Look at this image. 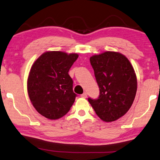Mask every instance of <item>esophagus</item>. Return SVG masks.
I'll list each match as a JSON object with an SVG mask.
<instances>
[{
    "label": "esophagus",
    "mask_w": 160,
    "mask_h": 160,
    "mask_svg": "<svg viewBox=\"0 0 160 160\" xmlns=\"http://www.w3.org/2000/svg\"><path fill=\"white\" fill-rule=\"evenodd\" d=\"M81 97L84 98H86L87 97V93H86V92H84V93H82L81 95Z\"/></svg>",
    "instance_id": "1"
}]
</instances>
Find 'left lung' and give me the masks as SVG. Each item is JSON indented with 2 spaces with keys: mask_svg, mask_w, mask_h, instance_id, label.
<instances>
[{
  "mask_svg": "<svg viewBox=\"0 0 160 160\" xmlns=\"http://www.w3.org/2000/svg\"><path fill=\"white\" fill-rule=\"evenodd\" d=\"M100 95L88 101L95 113L106 122L123 116L133 103L137 79L130 61L117 52L107 51L90 57Z\"/></svg>",
  "mask_w": 160,
  "mask_h": 160,
  "instance_id": "left-lung-1",
  "label": "left lung"
}]
</instances>
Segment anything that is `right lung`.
Returning a JSON list of instances; mask_svg holds the SVG:
<instances>
[{
	"label": "right lung",
	"instance_id": "obj_1",
	"mask_svg": "<svg viewBox=\"0 0 160 160\" xmlns=\"http://www.w3.org/2000/svg\"><path fill=\"white\" fill-rule=\"evenodd\" d=\"M78 58L77 53L45 52L32 65L28 79V92L32 106L39 114L58 119L70 110L77 95L69 69Z\"/></svg>",
	"mask_w": 160,
	"mask_h": 160
}]
</instances>
